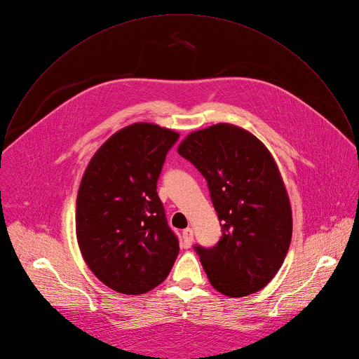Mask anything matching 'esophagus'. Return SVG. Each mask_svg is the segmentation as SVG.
<instances>
[{
  "instance_id": "34e87169",
  "label": "esophagus",
  "mask_w": 359,
  "mask_h": 359,
  "mask_svg": "<svg viewBox=\"0 0 359 359\" xmlns=\"http://www.w3.org/2000/svg\"><path fill=\"white\" fill-rule=\"evenodd\" d=\"M182 240H184V244L187 247H189L194 241V230L191 227H187L184 231H182Z\"/></svg>"
}]
</instances>
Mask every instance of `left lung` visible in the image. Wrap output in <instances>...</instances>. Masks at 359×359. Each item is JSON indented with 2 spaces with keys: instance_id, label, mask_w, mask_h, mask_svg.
Returning <instances> with one entry per match:
<instances>
[{
  "instance_id": "obj_1",
  "label": "left lung",
  "mask_w": 359,
  "mask_h": 359,
  "mask_svg": "<svg viewBox=\"0 0 359 359\" xmlns=\"http://www.w3.org/2000/svg\"><path fill=\"white\" fill-rule=\"evenodd\" d=\"M178 154L205 177L222 226L209 248L194 245L212 286L231 297L262 289L292 238V210L278 167L250 132L219 123L191 133Z\"/></svg>"
}]
</instances>
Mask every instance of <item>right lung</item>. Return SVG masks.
<instances>
[{
  "label": "right lung",
  "instance_id": "right-lung-1",
  "mask_svg": "<svg viewBox=\"0 0 359 359\" xmlns=\"http://www.w3.org/2000/svg\"><path fill=\"white\" fill-rule=\"evenodd\" d=\"M178 137L157 125H130L101 146L81 180L79 245L94 275L119 293L140 294L160 285L180 252L157 194Z\"/></svg>",
  "mask_w": 359,
  "mask_h": 359
}]
</instances>
